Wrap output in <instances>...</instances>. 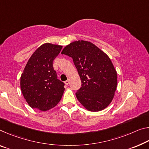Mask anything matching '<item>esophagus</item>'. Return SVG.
<instances>
[{
    "label": "esophagus",
    "instance_id": "34e87169",
    "mask_svg": "<svg viewBox=\"0 0 149 149\" xmlns=\"http://www.w3.org/2000/svg\"><path fill=\"white\" fill-rule=\"evenodd\" d=\"M69 83H70V80H69V79L66 80V81H65V85H68V84H69Z\"/></svg>",
    "mask_w": 149,
    "mask_h": 149
}]
</instances>
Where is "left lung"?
<instances>
[{
  "label": "left lung",
  "mask_w": 149,
  "mask_h": 149,
  "mask_svg": "<svg viewBox=\"0 0 149 149\" xmlns=\"http://www.w3.org/2000/svg\"><path fill=\"white\" fill-rule=\"evenodd\" d=\"M62 54L72 58L81 80L75 93L78 101L90 111L104 109L111 102L117 89V74L110 58L90 42H73Z\"/></svg>",
  "instance_id": "8db88e82"
}]
</instances>
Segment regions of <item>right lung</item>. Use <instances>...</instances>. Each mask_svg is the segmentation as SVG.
I'll return each instance as SVG.
<instances>
[{
  "label": "right lung",
  "mask_w": 149,
  "mask_h": 149,
  "mask_svg": "<svg viewBox=\"0 0 149 149\" xmlns=\"http://www.w3.org/2000/svg\"><path fill=\"white\" fill-rule=\"evenodd\" d=\"M62 46L46 43L33 53L20 77V88L28 104L34 109L49 110L58 104L65 90L64 83L58 79L54 60Z\"/></svg>",
  "instance_id": "obj_1"
}]
</instances>
